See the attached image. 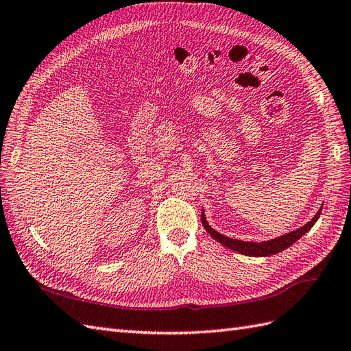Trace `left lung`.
Listing matches in <instances>:
<instances>
[{
	"label": "left lung",
	"mask_w": 351,
	"mask_h": 351,
	"mask_svg": "<svg viewBox=\"0 0 351 351\" xmlns=\"http://www.w3.org/2000/svg\"><path fill=\"white\" fill-rule=\"evenodd\" d=\"M322 209L320 208L319 213H317L313 218L311 221H308L304 227H300V229L295 230V232H290L286 233L284 236H280V238H275L272 241H265V242H245V241H239V239H232V238H227V236L218 233L217 230H214L213 227H210L206 221V217L205 213H202V224L205 227L206 232L213 236V238L221 243V245L230 248L233 251H238L241 254H245V256H251V257H266V256H272V254H278L280 251H284L286 248H289L290 245H293L298 239L302 238V236L311 230V227L317 223V219L320 218L322 214Z\"/></svg>",
	"instance_id": "left-lung-1"
}]
</instances>
